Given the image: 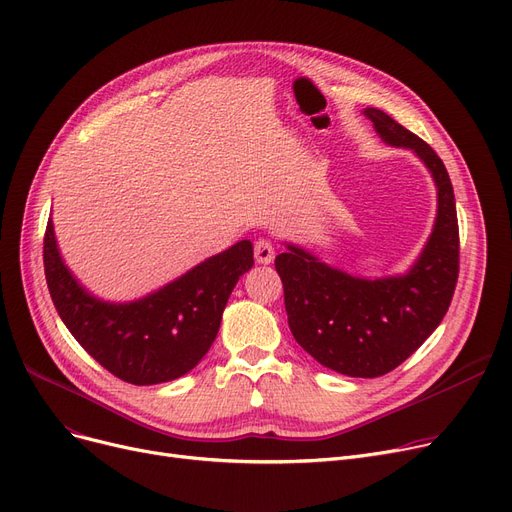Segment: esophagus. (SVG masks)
<instances>
[{
    "instance_id": "1",
    "label": "esophagus",
    "mask_w": 512,
    "mask_h": 512,
    "mask_svg": "<svg viewBox=\"0 0 512 512\" xmlns=\"http://www.w3.org/2000/svg\"><path fill=\"white\" fill-rule=\"evenodd\" d=\"M276 257V251H274V245L267 238H259L255 242V259L257 263H272Z\"/></svg>"
}]
</instances>
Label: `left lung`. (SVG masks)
I'll use <instances>...</instances> for the list:
<instances>
[{
	"mask_svg": "<svg viewBox=\"0 0 512 512\" xmlns=\"http://www.w3.org/2000/svg\"><path fill=\"white\" fill-rule=\"evenodd\" d=\"M365 116L394 147L413 149L438 186L432 236L407 276L363 280L288 247L276 257L288 326L305 351L351 378H380L407 361L444 319L459 280V220L444 161L378 107Z\"/></svg>",
	"mask_w": 512,
	"mask_h": 512,
	"instance_id": "8db88e82",
	"label": "left lung"
}]
</instances>
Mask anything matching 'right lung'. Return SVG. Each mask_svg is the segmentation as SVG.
Here are the masks:
<instances>
[{
  "mask_svg": "<svg viewBox=\"0 0 512 512\" xmlns=\"http://www.w3.org/2000/svg\"><path fill=\"white\" fill-rule=\"evenodd\" d=\"M43 265L51 301L78 344L122 382L149 386L180 378L205 357L232 288L251 270L253 245L240 240L147 299L126 305L97 301L76 284L58 253L51 220Z\"/></svg>",
  "mask_w": 512,
  "mask_h": 512,
  "instance_id": "1",
  "label": "right lung"
}]
</instances>
